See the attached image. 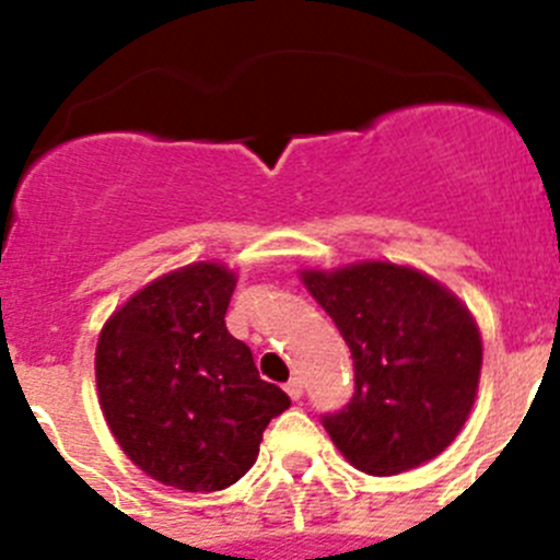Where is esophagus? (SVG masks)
Returning <instances> with one entry per match:
<instances>
[{"mask_svg": "<svg viewBox=\"0 0 560 560\" xmlns=\"http://www.w3.org/2000/svg\"><path fill=\"white\" fill-rule=\"evenodd\" d=\"M284 389H287V395H290L292 400H301V395H303V382L298 380V376H292V380L284 385Z\"/></svg>", "mask_w": 560, "mask_h": 560, "instance_id": "obj_1", "label": "esophagus"}]
</instances>
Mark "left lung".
<instances>
[{
	"label": "left lung",
	"mask_w": 560,
	"mask_h": 560,
	"mask_svg": "<svg viewBox=\"0 0 560 560\" xmlns=\"http://www.w3.org/2000/svg\"><path fill=\"white\" fill-rule=\"evenodd\" d=\"M354 360L352 400L322 415L354 468L393 477L455 442L477 398L482 338L468 308L431 276L393 262L301 270Z\"/></svg>",
	"instance_id": "obj_1"
}]
</instances>
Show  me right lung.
Returning <instances> with one entry per match:
<instances>
[{
    "instance_id": "add662e5",
    "label": "right lung",
    "mask_w": 560,
    "mask_h": 560,
    "mask_svg": "<svg viewBox=\"0 0 560 560\" xmlns=\"http://www.w3.org/2000/svg\"><path fill=\"white\" fill-rule=\"evenodd\" d=\"M235 273L195 262L135 292L97 341L100 406L129 460L186 493L224 490L254 466L290 409L224 325Z\"/></svg>"
}]
</instances>
